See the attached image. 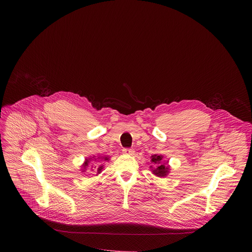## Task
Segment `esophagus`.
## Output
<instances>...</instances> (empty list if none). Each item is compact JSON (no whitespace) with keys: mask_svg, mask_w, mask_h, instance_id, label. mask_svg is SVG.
<instances>
[{"mask_svg":"<svg viewBox=\"0 0 252 252\" xmlns=\"http://www.w3.org/2000/svg\"><path fill=\"white\" fill-rule=\"evenodd\" d=\"M123 153L126 155H132L134 153V151L132 149H124Z\"/></svg>","mask_w":252,"mask_h":252,"instance_id":"1","label":"esophagus"}]
</instances>
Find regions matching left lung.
<instances>
[{"mask_svg": "<svg viewBox=\"0 0 252 252\" xmlns=\"http://www.w3.org/2000/svg\"><path fill=\"white\" fill-rule=\"evenodd\" d=\"M151 161L153 165H155V168H153L152 165H151L152 171L155 175L158 177H164L167 175V173L169 172V166L167 165L168 161H164L162 156L154 155L151 157Z\"/></svg>", "mask_w": 252, "mask_h": 252, "instance_id": "left-lung-1", "label": "left lung"}]
</instances>
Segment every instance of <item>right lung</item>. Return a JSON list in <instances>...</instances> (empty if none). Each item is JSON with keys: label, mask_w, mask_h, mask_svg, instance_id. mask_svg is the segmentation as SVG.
Returning a JSON list of instances; mask_svg holds the SVG:
<instances>
[{"label": "right lung", "mask_w": 252, "mask_h": 252, "mask_svg": "<svg viewBox=\"0 0 252 252\" xmlns=\"http://www.w3.org/2000/svg\"><path fill=\"white\" fill-rule=\"evenodd\" d=\"M93 158H94V161H95V160H97V159H100V161H101V160H103V161H105V160H106V161H107V160H110V158H107V157H98L97 158H94V157ZM93 158H87V159H86V161H85V162H84V164H83V169H82L83 171H86L87 167H88V166H90V162H91V160H93ZM94 167H95V166H94ZM102 168H103V165H101V164H100V165L97 167L96 173H97V174H98V173H100V171H101V169H102Z\"/></svg>", "instance_id": "1"}]
</instances>
